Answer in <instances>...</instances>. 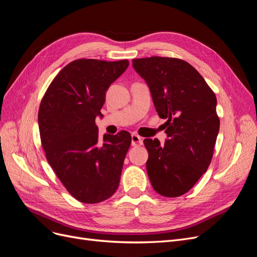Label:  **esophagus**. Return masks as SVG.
I'll use <instances>...</instances> for the list:
<instances>
[{"instance_id":"1","label":"esophagus","mask_w":257,"mask_h":257,"mask_svg":"<svg viewBox=\"0 0 257 257\" xmlns=\"http://www.w3.org/2000/svg\"><path fill=\"white\" fill-rule=\"evenodd\" d=\"M132 145L133 146L143 145V138L137 134H132Z\"/></svg>"}]
</instances>
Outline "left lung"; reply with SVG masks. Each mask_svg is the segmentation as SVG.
I'll return each mask as SVG.
<instances>
[{
	"label": "left lung",
	"instance_id": "8db88e82",
	"mask_svg": "<svg viewBox=\"0 0 257 257\" xmlns=\"http://www.w3.org/2000/svg\"><path fill=\"white\" fill-rule=\"evenodd\" d=\"M133 67L149 87L159 115L167 120L164 145L157 138L144 141L148 176L160 195L181 196L212 160L220 130L215 94L203 76L180 59H134Z\"/></svg>",
	"mask_w": 257,
	"mask_h": 257
}]
</instances>
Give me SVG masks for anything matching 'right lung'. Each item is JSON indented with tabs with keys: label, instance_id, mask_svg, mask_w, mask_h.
Listing matches in <instances>:
<instances>
[{
	"label": "right lung",
	"instance_id": "1",
	"mask_svg": "<svg viewBox=\"0 0 257 257\" xmlns=\"http://www.w3.org/2000/svg\"><path fill=\"white\" fill-rule=\"evenodd\" d=\"M127 66V60L73 61L41 102L38 127L46 159L69 194L84 204L111 197L120 183L131 134H105L99 142L95 118L103 116L106 92Z\"/></svg>",
	"mask_w": 257,
	"mask_h": 257
}]
</instances>
